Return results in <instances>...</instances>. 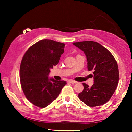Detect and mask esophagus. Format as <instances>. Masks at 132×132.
Segmentation results:
<instances>
[{
	"mask_svg": "<svg viewBox=\"0 0 132 132\" xmlns=\"http://www.w3.org/2000/svg\"><path fill=\"white\" fill-rule=\"evenodd\" d=\"M69 82H70V83H71V84H75V83H76V81H74V80H69Z\"/></svg>",
	"mask_w": 132,
	"mask_h": 132,
	"instance_id": "1",
	"label": "esophagus"
}]
</instances>
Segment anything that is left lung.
Masks as SVG:
<instances>
[{"mask_svg":"<svg viewBox=\"0 0 132 132\" xmlns=\"http://www.w3.org/2000/svg\"><path fill=\"white\" fill-rule=\"evenodd\" d=\"M73 44L83 51L87 61L88 70L94 71L93 86L90 87L82 83L84 90L78 97L90 107L105 104L114 93L119 81V70L115 57L97 42L87 41Z\"/></svg>","mask_w":132,"mask_h":132,"instance_id":"obj_1","label":"left lung"}]
</instances>
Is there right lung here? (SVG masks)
Listing matches in <instances>:
<instances>
[{
	"mask_svg": "<svg viewBox=\"0 0 132 132\" xmlns=\"http://www.w3.org/2000/svg\"><path fill=\"white\" fill-rule=\"evenodd\" d=\"M65 44L43 39L32 45L21 60L20 78L22 90L31 103L45 108L56 99L65 81L49 78L50 69L57 65Z\"/></svg>",
	"mask_w": 132,
	"mask_h": 132,
	"instance_id": "right-lung-1",
	"label": "right lung"
}]
</instances>
